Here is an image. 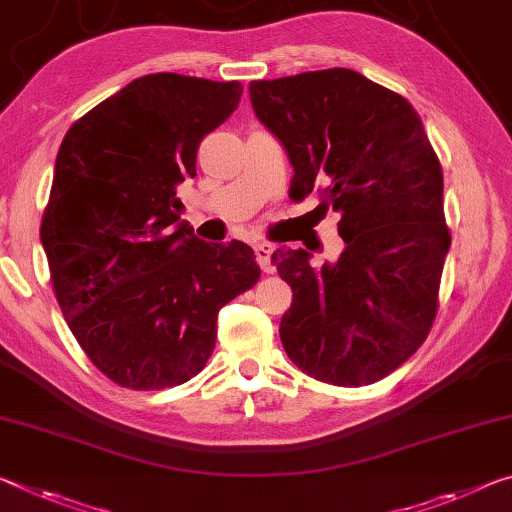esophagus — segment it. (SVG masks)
I'll return each mask as SVG.
<instances>
[{"mask_svg": "<svg viewBox=\"0 0 512 512\" xmlns=\"http://www.w3.org/2000/svg\"><path fill=\"white\" fill-rule=\"evenodd\" d=\"M271 255H273L271 243H264V241L255 243V259H257L259 269H262L264 273H273L275 271V264H273Z\"/></svg>", "mask_w": 512, "mask_h": 512, "instance_id": "34e87169", "label": "esophagus"}]
</instances>
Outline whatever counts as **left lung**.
I'll return each instance as SVG.
<instances>
[{
    "instance_id": "left-lung-1",
    "label": "left lung",
    "mask_w": 512,
    "mask_h": 512,
    "mask_svg": "<svg viewBox=\"0 0 512 512\" xmlns=\"http://www.w3.org/2000/svg\"><path fill=\"white\" fill-rule=\"evenodd\" d=\"M248 93L294 166L289 196L323 182L321 205L342 214L335 262L314 269L303 248L271 257L294 291L282 346L323 383H376L424 344L437 312L451 246L437 154L412 104L355 70L250 81Z\"/></svg>"
}]
</instances>
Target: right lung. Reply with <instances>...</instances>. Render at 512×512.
Masks as SVG:
<instances>
[{
	"instance_id": "add662e5",
	"label": "right lung",
	"mask_w": 512,
	"mask_h": 512,
	"mask_svg": "<svg viewBox=\"0 0 512 512\" xmlns=\"http://www.w3.org/2000/svg\"><path fill=\"white\" fill-rule=\"evenodd\" d=\"M241 93L239 81L145 75L79 118L56 154L40 243L72 335L113 383L196 376L221 307L259 278L248 243L198 239L175 198Z\"/></svg>"
}]
</instances>
